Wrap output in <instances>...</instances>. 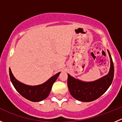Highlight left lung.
Instances as JSON below:
<instances>
[{
  "mask_svg": "<svg viewBox=\"0 0 122 122\" xmlns=\"http://www.w3.org/2000/svg\"><path fill=\"white\" fill-rule=\"evenodd\" d=\"M109 56L111 65L109 73L95 81L86 83L75 79L68 75V87L69 92L75 99L82 102H90L99 98L107 91L112 83L114 77V65L112 58Z\"/></svg>",
  "mask_w": 122,
  "mask_h": 122,
  "instance_id": "left-lung-1",
  "label": "left lung"
}]
</instances>
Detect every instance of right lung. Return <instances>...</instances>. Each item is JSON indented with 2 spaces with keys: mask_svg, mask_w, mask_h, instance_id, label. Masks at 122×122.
Listing matches in <instances>:
<instances>
[{
  "mask_svg": "<svg viewBox=\"0 0 122 122\" xmlns=\"http://www.w3.org/2000/svg\"><path fill=\"white\" fill-rule=\"evenodd\" d=\"M59 74L60 72L56 74L44 84L30 86L23 84L16 80L10 68V79L15 89L22 97L32 102L41 101L48 97L51 90L52 86L57 80Z\"/></svg>",
  "mask_w": 122,
  "mask_h": 122,
  "instance_id": "obj_1",
  "label": "right lung"
}]
</instances>
